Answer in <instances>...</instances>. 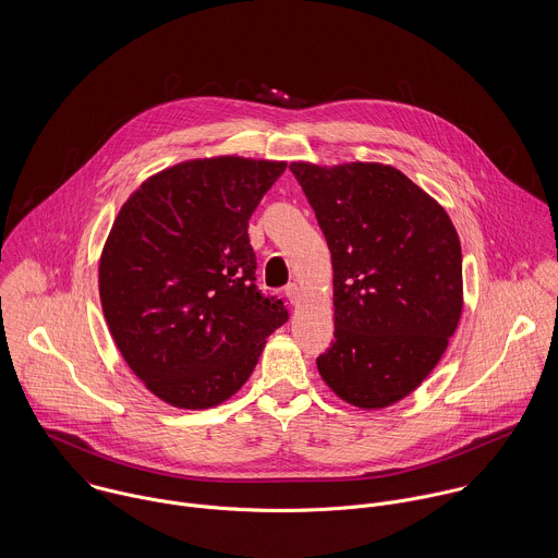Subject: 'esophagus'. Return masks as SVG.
<instances>
[{
	"label": "esophagus",
	"mask_w": 558,
	"mask_h": 558,
	"mask_svg": "<svg viewBox=\"0 0 558 558\" xmlns=\"http://www.w3.org/2000/svg\"><path fill=\"white\" fill-rule=\"evenodd\" d=\"M286 296L290 299L292 305H296L299 299H301V288H299V283H288V286H286Z\"/></svg>",
	"instance_id": "1"
}]
</instances>
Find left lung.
Instances as JSON below:
<instances>
[{
    "instance_id": "8db88e82",
    "label": "left lung",
    "mask_w": 558,
    "mask_h": 558,
    "mask_svg": "<svg viewBox=\"0 0 558 558\" xmlns=\"http://www.w3.org/2000/svg\"><path fill=\"white\" fill-rule=\"evenodd\" d=\"M332 259L335 341L318 363L348 403L385 408L436 367L462 314L447 213L396 167L292 162Z\"/></svg>"
}]
</instances>
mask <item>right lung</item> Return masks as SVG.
<instances>
[{
	"label": "right lung",
	"instance_id": "1",
	"mask_svg": "<svg viewBox=\"0 0 558 558\" xmlns=\"http://www.w3.org/2000/svg\"><path fill=\"white\" fill-rule=\"evenodd\" d=\"M286 162L186 160L146 180L102 248V314L129 367L157 398L210 408L251 376L290 314L257 288L248 219Z\"/></svg>",
	"mask_w": 558,
	"mask_h": 558
}]
</instances>
